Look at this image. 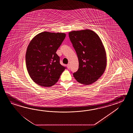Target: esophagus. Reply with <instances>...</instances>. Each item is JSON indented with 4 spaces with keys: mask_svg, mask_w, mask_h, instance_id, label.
<instances>
[{
    "mask_svg": "<svg viewBox=\"0 0 133 133\" xmlns=\"http://www.w3.org/2000/svg\"><path fill=\"white\" fill-rule=\"evenodd\" d=\"M67 67H68V69H69V68H70V64H68V65H67Z\"/></svg>",
    "mask_w": 133,
    "mask_h": 133,
    "instance_id": "1",
    "label": "esophagus"
}]
</instances>
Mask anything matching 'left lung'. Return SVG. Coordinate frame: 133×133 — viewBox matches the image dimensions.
I'll list each match as a JSON object with an SVG mask.
<instances>
[{"mask_svg": "<svg viewBox=\"0 0 133 133\" xmlns=\"http://www.w3.org/2000/svg\"><path fill=\"white\" fill-rule=\"evenodd\" d=\"M69 37L77 55L79 68L73 76L77 82L90 85L105 72L107 55L98 35L90 29L69 32Z\"/></svg>", "mask_w": 133, "mask_h": 133, "instance_id": "8db88e82", "label": "left lung"}]
</instances>
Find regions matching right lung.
Returning <instances> with one entry per match:
<instances>
[{
	"mask_svg": "<svg viewBox=\"0 0 133 133\" xmlns=\"http://www.w3.org/2000/svg\"><path fill=\"white\" fill-rule=\"evenodd\" d=\"M65 33L43 32L28 45L26 68L31 79L37 85L50 87L57 83L66 68L60 64L57 50L65 38Z\"/></svg>",
	"mask_w": 133,
	"mask_h": 133,
	"instance_id": "right-lung-1",
	"label": "right lung"
}]
</instances>
